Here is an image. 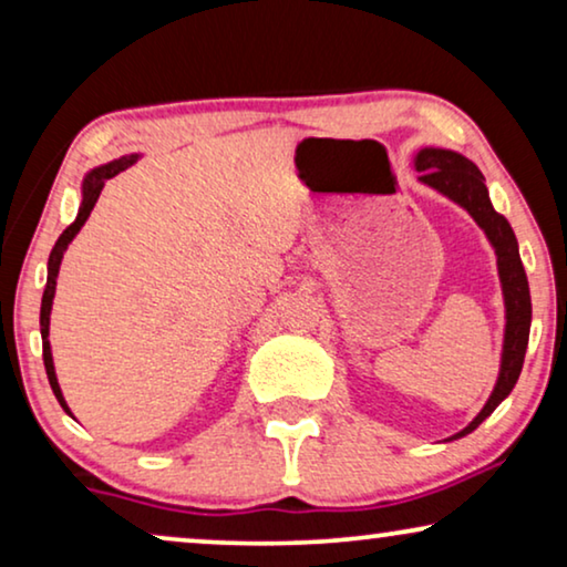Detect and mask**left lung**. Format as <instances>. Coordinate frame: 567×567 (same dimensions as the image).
Listing matches in <instances>:
<instances>
[{"instance_id": "8db88e82", "label": "left lung", "mask_w": 567, "mask_h": 567, "mask_svg": "<svg viewBox=\"0 0 567 567\" xmlns=\"http://www.w3.org/2000/svg\"><path fill=\"white\" fill-rule=\"evenodd\" d=\"M415 169L421 173L417 181L425 183L433 190H439L441 196L452 198L454 204H460L464 212L477 221V227L485 231V237L491 239L495 258H498L503 301H506V332H503L498 382H495L491 398H487L485 408L480 410L475 421L452 436L462 439L475 431L477 425L508 398L514 384L518 382L532 328L529 281H526L514 229H511L506 216L493 208L491 196H487L485 188V177L477 169L475 162H470L467 157H462V154H456L452 150H433V146H425V150L415 154Z\"/></svg>"}]
</instances>
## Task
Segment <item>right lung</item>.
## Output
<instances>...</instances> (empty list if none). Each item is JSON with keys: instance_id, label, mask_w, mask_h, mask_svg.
Here are the masks:
<instances>
[{"instance_id": "right-lung-1", "label": "right lung", "mask_w": 567, "mask_h": 567, "mask_svg": "<svg viewBox=\"0 0 567 567\" xmlns=\"http://www.w3.org/2000/svg\"><path fill=\"white\" fill-rule=\"evenodd\" d=\"M138 159V154H128V157H121V159H113L107 162V165H100L95 169H90L87 175H84L82 181V204H80V214H76V219L69 224L64 229V235L56 239V245H53V250L49 255V278H45V291H43V301H41V338H43V363H45V374H49V384L53 394H56L59 405L66 410L69 415H72V410H69L64 394H61V386H59V379H56V369H53V355H51V343H49V322H51V307H53V293H56V276H59V266H61V258H64L66 247L72 239L76 237V231L84 227V221H87V216L92 208H95L97 198H100V190H103L105 181H111L123 169L134 165Z\"/></svg>"}]
</instances>
